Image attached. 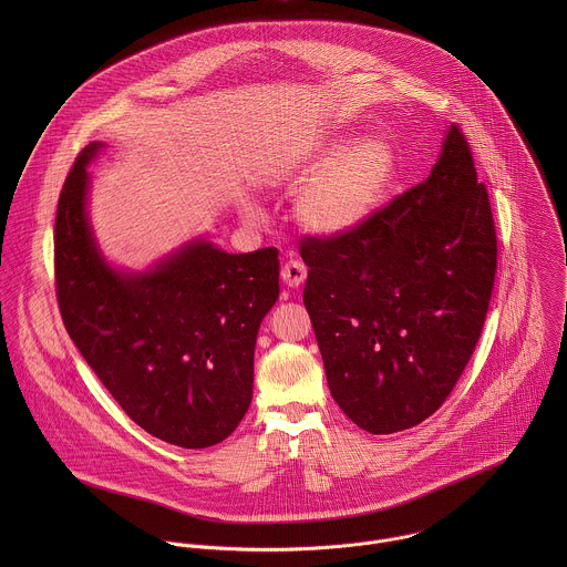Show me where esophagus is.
Segmentation results:
<instances>
[{
    "mask_svg": "<svg viewBox=\"0 0 567 567\" xmlns=\"http://www.w3.org/2000/svg\"><path fill=\"white\" fill-rule=\"evenodd\" d=\"M281 281L288 286V288H299L306 277H308V268L301 259H288L284 266H281Z\"/></svg>",
    "mask_w": 567,
    "mask_h": 567,
    "instance_id": "esophagus-1",
    "label": "esophagus"
}]
</instances>
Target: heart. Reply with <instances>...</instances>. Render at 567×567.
Returning <instances> with one entry per match:
<instances>
[{
  "label": "heart",
  "instance_id": "1",
  "mask_svg": "<svg viewBox=\"0 0 567 567\" xmlns=\"http://www.w3.org/2000/svg\"><path fill=\"white\" fill-rule=\"evenodd\" d=\"M329 137L290 165L292 185H308L297 203L299 223L321 236H342L362 227L389 198L398 178V153L384 137L349 146ZM255 216V207L246 205Z\"/></svg>",
  "mask_w": 567,
  "mask_h": 567
}]
</instances>
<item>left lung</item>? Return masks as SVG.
Masks as SVG:
<instances>
[{
	"label": "left lung",
	"instance_id": "1",
	"mask_svg": "<svg viewBox=\"0 0 567 567\" xmlns=\"http://www.w3.org/2000/svg\"><path fill=\"white\" fill-rule=\"evenodd\" d=\"M303 303L336 404L362 430L419 425L454 391L483 333L495 223L452 124L430 176L342 236H306Z\"/></svg>",
	"mask_w": 567,
	"mask_h": 567
}]
</instances>
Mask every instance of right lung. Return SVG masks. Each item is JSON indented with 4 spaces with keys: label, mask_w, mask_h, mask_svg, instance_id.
Masks as SVG:
<instances>
[{
    "label": "right lung",
    "mask_w": 567,
    "mask_h": 567,
    "mask_svg": "<svg viewBox=\"0 0 567 567\" xmlns=\"http://www.w3.org/2000/svg\"><path fill=\"white\" fill-rule=\"evenodd\" d=\"M91 142L61 189L56 299L82 358L122 410L165 443L225 441L252 398L261 319L279 297L277 248L231 255L196 240L148 272L113 270L86 218Z\"/></svg>",
    "instance_id": "obj_1"
}]
</instances>
